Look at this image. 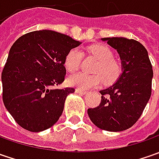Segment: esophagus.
Returning <instances> with one entry per match:
<instances>
[{"instance_id": "esophagus-1", "label": "esophagus", "mask_w": 159, "mask_h": 159, "mask_svg": "<svg viewBox=\"0 0 159 159\" xmlns=\"http://www.w3.org/2000/svg\"><path fill=\"white\" fill-rule=\"evenodd\" d=\"M76 93L80 94V95H86L87 94V91H84V90H81V89H77Z\"/></svg>"}]
</instances>
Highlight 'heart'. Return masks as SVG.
I'll list each match as a JSON object with an SVG mask.
<instances>
[{"mask_svg":"<svg viewBox=\"0 0 159 159\" xmlns=\"http://www.w3.org/2000/svg\"><path fill=\"white\" fill-rule=\"evenodd\" d=\"M87 52L99 61L94 70L96 73L87 74L79 72L72 74L67 79L69 85L80 89H89L98 86L102 79L106 83H112L120 77L122 72L121 64L113 58L112 50L109 47L102 44L91 45L87 48ZM82 57V52L80 49L71 48L65 56L64 67L70 72L76 71L80 66Z\"/></svg>","mask_w":159,"mask_h":159,"instance_id":"obj_1","label":"heart"}]
</instances>
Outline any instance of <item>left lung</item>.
<instances>
[{
    "instance_id": "obj_1",
    "label": "left lung",
    "mask_w": 159,
    "mask_h": 159,
    "mask_svg": "<svg viewBox=\"0 0 159 159\" xmlns=\"http://www.w3.org/2000/svg\"><path fill=\"white\" fill-rule=\"evenodd\" d=\"M117 49L123 73L111 87L101 90V103L88 110L92 122L102 130L124 131L140 119L151 95L153 70L148 52L139 41L122 37L102 38Z\"/></svg>"
}]
</instances>
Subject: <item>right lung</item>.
<instances>
[{
  "instance_id": "obj_1",
  "label": "right lung",
  "mask_w": 159,
  "mask_h": 159,
  "mask_svg": "<svg viewBox=\"0 0 159 159\" xmlns=\"http://www.w3.org/2000/svg\"><path fill=\"white\" fill-rule=\"evenodd\" d=\"M80 44L50 30L34 31L16 40L2 72V101L23 128L40 132L62 115L66 96L75 89H53L64 81V61Z\"/></svg>"
}]
</instances>
